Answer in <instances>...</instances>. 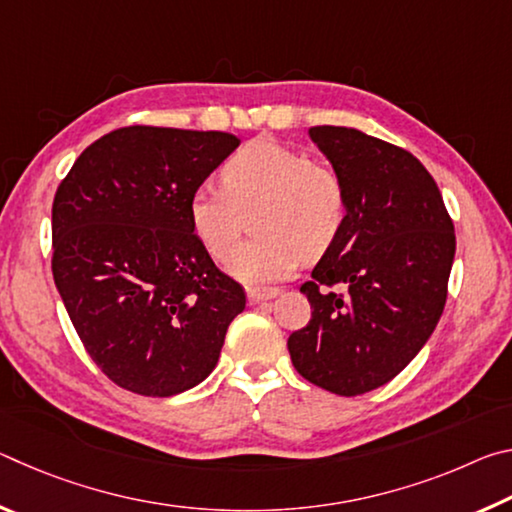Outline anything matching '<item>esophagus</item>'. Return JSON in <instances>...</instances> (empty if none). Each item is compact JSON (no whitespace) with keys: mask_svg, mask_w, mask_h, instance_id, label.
Instances as JSON below:
<instances>
[{"mask_svg":"<svg viewBox=\"0 0 512 512\" xmlns=\"http://www.w3.org/2000/svg\"><path fill=\"white\" fill-rule=\"evenodd\" d=\"M280 296V289H275V287H250L248 289V300L253 302H266V300H273V298H277Z\"/></svg>","mask_w":512,"mask_h":512,"instance_id":"34e87169","label":"esophagus"}]
</instances>
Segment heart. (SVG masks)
<instances>
[{
    "mask_svg": "<svg viewBox=\"0 0 512 512\" xmlns=\"http://www.w3.org/2000/svg\"><path fill=\"white\" fill-rule=\"evenodd\" d=\"M221 184L198 185L187 203L196 239L212 257L235 246L244 212L255 210L257 239L225 257V271L246 284L289 277L302 255L316 257L341 235L348 194L339 173L291 146L259 137L221 167Z\"/></svg>",
    "mask_w": 512,
    "mask_h": 512,
    "instance_id": "obj_1",
    "label": "heart"
}]
</instances>
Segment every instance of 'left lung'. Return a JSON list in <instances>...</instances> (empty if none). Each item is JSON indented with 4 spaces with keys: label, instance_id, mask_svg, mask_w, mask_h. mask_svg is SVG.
I'll return each mask as SVG.
<instances>
[{
    "label": "left lung",
    "instance_id": "1",
    "mask_svg": "<svg viewBox=\"0 0 512 512\" xmlns=\"http://www.w3.org/2000/svg\"><path fill=\"white\" fill-rule=\"evenodd\" d=\"M309 137L341 176L348 214L300 287L311 320L287 345L302 377L352 397L388 384L429 341L447 300L454 223L409 151L345 126H314Z\"/></svg>",
    "mask_w": 512,
    "mask_h": 512
}]
</instances>
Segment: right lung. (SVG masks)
<instances>
[{"mask_svg":"<svg viewBox=\"0 0 512 512\" xmlns=\"http://www.w3.org/2000/svg\"><path fill=\"white\" fill-rule=\"evenodd\" d=\"M239 146L230 133L126 126L90 144L51 207V271L103 375L171 397L210 375L246 293L189 223L198 185Z\"/></svg>","mask_w":512,"mask_h":512,"instance_id":"add662e5","label":"right lung"}]
</instances>
